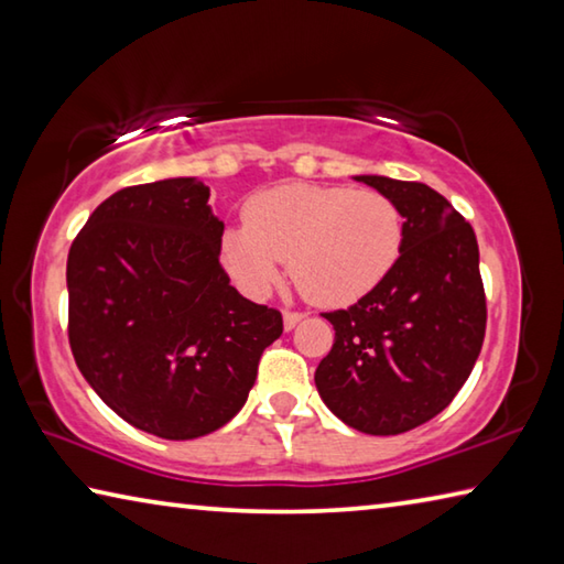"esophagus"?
I'll list each match as a JSON object with an SVG mask.
<instances>
[{"instance_id": "34e87169", "label": "esophagus", "mask_w": 564, "mask_h": 564, "mask_svg": "<svg viewBox=\"0 0 564 564\" xmlns=\"http://www.w3.org/2000/svg\"><path fill=\"white\" fill-rule=\"evenodd\" d=\"M301 321H303V313H295V311H285L283 313V328L285 330H293Z\"/></svg>"}]
</instances>
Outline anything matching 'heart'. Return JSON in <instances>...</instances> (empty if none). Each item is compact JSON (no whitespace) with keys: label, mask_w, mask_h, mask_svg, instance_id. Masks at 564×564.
Masks as SVG:
<instances>
[{"label":"heart","mask_w":564,"mask_h":564,"mask_svg":"<svg viewBox=\"0 0 564 564\" xmlns=\"http://www.w3.org/2000/svg\"><path fill=\"white\" fill-rule=\"evenodd\" d=\"M403 248V214L373 188L283 184L246 204V224L221 238V259L238 289L263 295L289 261L313 303L340 308L393 271Z\"/></svg>","instance_id":"obj_1"}]
</instances>
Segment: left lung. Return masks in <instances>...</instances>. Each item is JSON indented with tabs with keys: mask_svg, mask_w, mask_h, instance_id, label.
<instances>
[{
	"mask_svg": "<svg viewBox=\"0 0 564 564\" xmlns=\"http://www.w3.org/2000/svg\"><path fill=\"white\" fill-rule=\"evenodd\" d=\"M393 198L403 248L383 281L346 311L323 313L336 340L316 368L323 403L368 435H398L451 405L485 338V291L473 226L417 181L352 176Z\"/></svg>",
	"mask_w": 564,
	"mask_h": 564,
	"instance_id": "8db88e82",
	"label": "left lung"
}]
</instances>
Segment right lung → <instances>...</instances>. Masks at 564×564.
<instances>
[{"label":"right lung","mask_w":564,"mask_h":564,"mask_svg":"<svg viewBox=\"0 0 564 564\" xmlns=\"http://www.w3.org/2000/svg\"><path fill=\"white\" fill-rule=\"evenodd\" d=\"M221 236L208 186L176 176L111 194L69 248L76 366L113 413L164 441L226 425L283 333L279 311L228 283Z\"/></svg>","instance_id":"obj_1"}]
</instances>
